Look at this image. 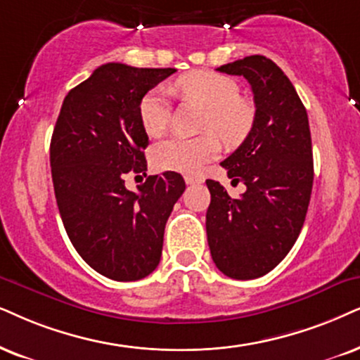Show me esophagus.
<instances>
[{
  "instance_id": "34e87169",
  "label": "esophagus",
  "mask_w": 360,
  "mask_h": 360,
  "mask_svg": "<svg viewBox=\"0 0 360 360\" xmlns=\"http://www.w3.org/2000/svg\"><path fill=\"white\" fill-rule=\"evenodd\" d=\"M186 184H202L204 183V176L202 174H188L184 176Z\"/></svg>"
}]
</instances>
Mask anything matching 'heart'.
I'll return each mask as SVG.
<instances>
[{"mask_svg": "<svg viewBox=\"0 0 360 360\" xmlns=\"http://www.w3.org/2000/svg\"><path fill=\"white\" fill-rule=\"evenodd\" d=\"M177 89L207 108L202 129L198 138L174 136L161 141L151 151V161L159 171L199 172L222 151V141L236 148L251 134L256 109L239 98L240 89L234 79L212 71H191L177 79ZM139 122L149 136L158 138L169 124V103L162 89H151L144 94L138 108Z\"/></svg>", "mask_w": 360, "mask_h": 360, "instance_id": "heart-1", "label": "heart"}]
</instances>
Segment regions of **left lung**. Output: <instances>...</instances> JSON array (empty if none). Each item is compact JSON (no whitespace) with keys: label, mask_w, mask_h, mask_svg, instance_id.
Returning a JSON list of instances; mask_svg holds the SVG:
<instances>
[{"label":"left lung","mask_w":360,"mask_h":360,"mask_svg":"<svg viewBox=\"0 0 360 360\" xmlns=\"http://www.w3.org/2000/svg\"><path fill=\"white\" fill-rule=\"evenodd\" d=\"M217 71L248 79L256 121L248 139L221 162L245 193L234 199L217 181H206L207 243L222 274L256 279L288 256L306 221L314 181L311 129L292 83L269 58L245 56Z\"/></svg>","instance_id":"8db88e82"}]
</instances>
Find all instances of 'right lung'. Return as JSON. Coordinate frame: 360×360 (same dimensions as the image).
Wrapping results in <instances>:
<instances>
[{
  "label": "right lung",
  "instance_id": "add662e5",
  "mask_svg": "<svg viewBox=\"0 0 360 360\" xmlns=\"http://www.w3.org/2000/svg\"><path fill=\"white\" fill-rule=\"evenodd\" d=\"M176 72L108 63L66 94L54 126L49 161L68 238L86 264L115 281H138L161 261L167 217L184 193L183 176H148L138 193L129 172L146 176L149 139L139 101Z\"/></svg>",
  "mask_w": 360,
  "mask_h": 360
}]
</instances>
